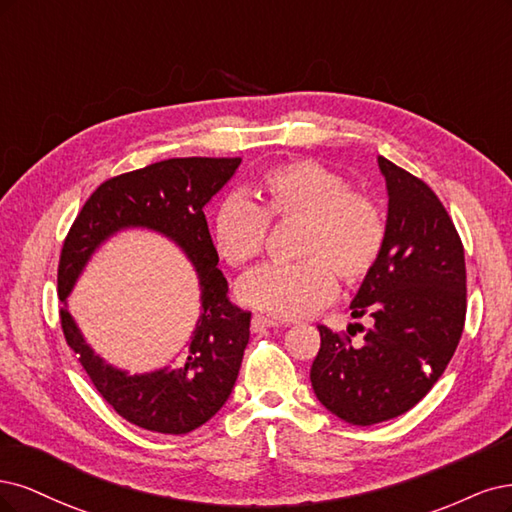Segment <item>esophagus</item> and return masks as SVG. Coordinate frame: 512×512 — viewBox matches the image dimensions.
<instances>
[{
    "mask_svg": "<svg viewBox=\"0 0 512 512\" xmlns=\"http://www.w3.org/2000/svg\"><path fill=\"white\" fill-rule=\"evenodd\" d=\"M251 323H253V332H261V329H266V327H278L280 325V321L263 317V315H253Z\"/></svg>",
    "mask_w": 512,
    "mask_h": 512,
    "instance_id": "esophagus-1",
    "label": "esophagus"
}]
</instances>
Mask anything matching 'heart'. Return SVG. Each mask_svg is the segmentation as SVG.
I'll return each instance as SVG.
<instances>
[{"label": "heart", "mask_w": 512, "mask_h": 512, "mask_svg": "<svg viewBox=\"0 0 512 512\" xmlns=\"http://www.w3.org/2000/svg\"><path fill=\"white\" fill-rule=\"evenodd\" d=\"M259 206L240 193L214 212L212 238L232 268H246L266 246L270 221H300L291 266H263L246 276L244 304L278 319H302L336 293V276L355 287L374 272L387 246V219L370 195L315 159H293L263 170Z\"/></svg>", "instance_id": "obj_1"}]
</instances>
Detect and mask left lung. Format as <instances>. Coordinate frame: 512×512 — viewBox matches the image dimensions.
I'll return each mask as SVG.
<instances>
[{"label":"left lung","mask_w":512,"mask_h":512,"mask_svg":"<svg viewBox=\"0 0 512 512\" xmlns=\"http://www.w3.org/2000/svg\"><path fill=\"white\" fill-rule=\"evenodd\" d=\"M378 168L389 191L387 246L351 304V317H370L372 325L361 344L319 325L321 349L310 368L319 402L353 425L389 421L421 402L447 370L466 323L464 244L447 208L389 159L378 157Z\"/></svg>","instance_id":"left-lung-1"}]
</instances>
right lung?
<instances>
[{
    "instance_id": "obj_1",
    "label": "right lung",
    "mask_w": 512,
    "mask_h": 512,
    "mask_svg": "<svg viewBox=\"0 0 512 512\" xmlns=\"http://www.w3.org/2000/svg\"><path fill=\"white\" fill-rule=\"evenodd\" d=\"M240 157H183L108 178L80 208L63 240L57 270L65 342L102 398L123 419L157 434H189L219 412L234 389L249 342L251 312L227 295L204 206L240 166ZM123 226L170 235L194 261L203 285V317L188 355L172 371L129 377L104 365L81 340L64 298L90 253Z\"/></svg>"
}]
</instances>
